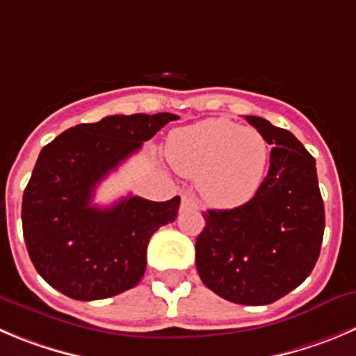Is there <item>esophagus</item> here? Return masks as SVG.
<instances>
[{"instance_id":"esophagus-1","label":"esophagus","mask_w":356,"mask_h":356,"mask_svg":"<svg viewBox=\"0 0 356 356\" xmlns=\"http://www.w3.org/2000/svg\"><path fill=\"white\" fill-rule=\"evenodd\" d=\"M181 207L182 209H198V200L195 198V195L186 193V195H182Z\"/></svg>"}]
</instances>
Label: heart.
<instances>
[{
	"instance_id": "obj_1",
	"label": "heart",
	"mask_w": 356,
	"mask_h": 356,
	"mask_svg": "<svg viewBox=\"0 0 356 356\" xmlns=\"http://www.w3.org/2000/svg\"><path fill=\"white\" fill-rule=\"evenodd\" d=\"M167 156L186 177H198L209 204L232 209L254 197L264 181L268 144L258 129L228 119H205L170 135Z\"/></svg>"
}]
</instances>
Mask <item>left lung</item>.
Here are the masks:
<instances>
[{
	"label": "left lung",
	"mask_w": 356,
	"mask_h": 356,
	"mask_svg": "<svg viewBox=\"0 0 356 356\" xmlns=\"http://www.w3.org/2000/svg\"><path fill=\"white\" fill-rule=\"evenodd\" d=\"M265 137L270 168L254 197L204 212L197 270L209 290L242 305H267L300 286L320 257L325 207L316 161L288 129L245 115Z\"/></svg>",
	"instance_id": "8db88e82"
}]
</instances>
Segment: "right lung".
Returning <instances> with one entry per match:
<instances>
[{
    "mask_svg": "<svg viewBox=\"0 0 356 356\" xmlns=\"http://www.w3.org/2000/svg\"><path fill=\"white\" fill-rule=\"evenodd\" d=\"M174 114L108 115L63 131L40 151L22 197V232L36 272L75 300H99L137 286L147 244L174 223L181 198L126 197L92 205L103 179L152 138Z\"/></svg>",
    "mask_w": 356,
    "mask_h": 356,
    "instance_id": "right-lung-1",
    "label": "right lung"
}]
</instances>
